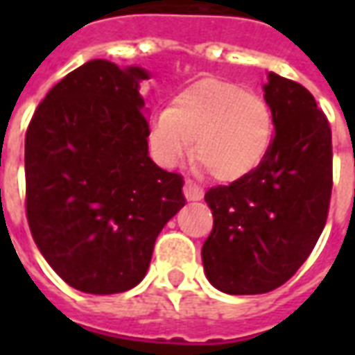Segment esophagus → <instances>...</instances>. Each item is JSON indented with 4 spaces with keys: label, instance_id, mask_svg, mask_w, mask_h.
<instances>
[{
    "label": "esophagus",
    "instance_id": "esophagus-1",
    "mask_svg": "<svg viewBox=\"0 0 355 355\" xmlns=\"http://www.w3.org/2000/svg\"><path fill=\"white\" fill-rule=\"evenodd\" d=\"M184 198L188 201H200L203 200V190L196 184L193 180H186L184 182Z\"/></svg>",
    "mask_w": 355,
    "mask_h": 355
}]
</instances>
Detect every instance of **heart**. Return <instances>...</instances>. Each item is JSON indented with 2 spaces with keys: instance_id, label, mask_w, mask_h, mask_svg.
<instances>
[{
  "instance_id": "obj_1",
  "label": "heart",
  "mask_w": 355,
  "mask_h": 355,
  "mask_svg": "<svg viewBox=\"0 0 355 355\" xmlns=\"http://www.w3.org/2000/svg\"><path fill=\"white\" fill-rule=\"evenodd\" d=\"M220 182L249 177L274 140L272 110L236 83L203 80L182 89L148 121V148L157 165L177 169L193 154Z\"/></svg>"
}]
</instances>
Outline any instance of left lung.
Wrapping results in <instances>:
<instances>
[{
	"instance_id": "1",
	"label": "left lung",
	"mask_w": 355,
	"mask_h": 355,
	"mask_svg": "<svg viewBox=\"0 0 355 355\" xmlns=\"http://www.w3.org/2000/svg\"><path fill=\"white\" fill-rule=\"evenodd\" d=\"M262 91L275 129L266 159L205 193L215 226L201 261L228 295H262L295 275L323 232L333 188L331 127L310 91L274 72Z\"/></svg>"
}]
</instances>
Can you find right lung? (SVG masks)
I'll list each match as a JSON object with an SVG mask.
<instances>
[{"label":"right lung","mask_w":355,"mask_h":355,"mask_svg":"<svg viewBox=\"0 0 355 355\" xmlns=\"http://www.w3.org/2000/svg\"><path fill=\"white\" fill-rule=\"evenodd\" d=\"M140 66L94 58L51 89L28 125L26 215L37 249L70 287L139 285L155 238L184 207V180L148 154Z\"/></svg>","instance_id":"1"}]
</instances>
